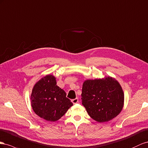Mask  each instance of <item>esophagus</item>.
Instances as JSON below:
<instances>
[{
	"label": "esophagus",
	"mask_w": 148,
	"mask_h": 148,
	"mask_svg": "<svg viewBox=\"0 0 148 148\" xmlns=\"http://www.w3.org/2000/svg\"><path fill=\"white\" fill-rule=\"evenodd\" d=\"M72 102H73L74 104H75V103H78V102H79V99H78V98H75V99H74L72 100Z\"/></svg>",
	"instance_id": "34e87169"
}]
</instances>
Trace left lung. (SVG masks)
I'll list each match as a JSON object with an SVG mask.
<instances>
[{
  "label": "left lung",
  "mask_w": 148,
  "mask_h": 148,
  "mask_svg": "<svg viewBox=\"0 0 148 148\" xmlns=\"http://www.w3.org/2000/svg\"><path fill=\"white\" fill-rule=\"evenodd\" d=\"M82 103L93 120L107 122L119 115L124 106V92L112 77L87 79L83 82Z\"/></svg>",
  "instance_id": "8db88e82"
}]
</instances>
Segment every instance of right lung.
Returning <instances> with one entry per match:
<instances>
[{"mask_svg":"<svg viewBox=\"0 0 148 148\" xmlns=\"http://www.w3.org/2000/svg\"><path fill=\"white\" fill-rule=\"evenodd\" d=\"M30 100L33 112L51 122L60 120L73 105L64 90L56 85V79L52 74L46 75L36 82Z\"/></svg>","mask_w":148,"mask_h":148,"instance_id":"right-lung-1","label":"right lung"}]
</instances>
